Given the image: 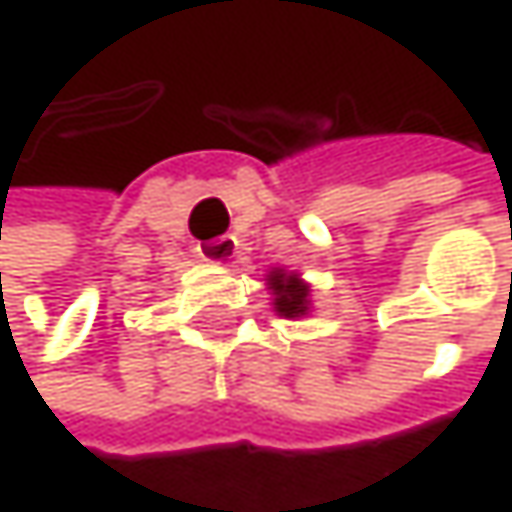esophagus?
Wrapping results in <instances>:
<instances>
[{
    "label": "esophagus",
    "instance_id": "esophagus-1",
    "mask_svg": "<svg viewBox=\"0 0 512 512\" xmlns=\"http://www.w3.org/2000/svg\"><path fill=\"white\" fill-rule=\"evenodd\" d=\"M232 256H235V241L232 238H214V241L199 244V259H205V262L226 265Z\"/></svg>",
    "mask_w": 512,
    "mask_h": 512
}]
</instances>
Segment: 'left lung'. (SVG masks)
<instances>
[{"label":"left lung","mask_w":512,"mask_h":512,"mask_svg":"<svg viewBox=\"0 0 512 512\" xmlns=\"http://www.w3.org/2000/svg\"><path fill=\"white\" fill-rule=\"evenodd\" d=\"M265 280L274 295V310L280 316L295 319L310 310V286L298 274H286L283 268H274Z\"/></svg>","instance_id":"obj_1"}]
</instances>
